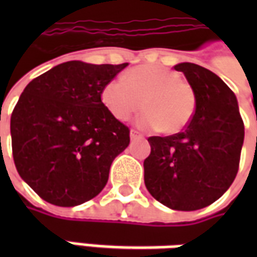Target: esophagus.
<instances>
[{"instance_id": "esophagus-1", "label": "esophagus", "mask_w": 257, "mask_h": 257, "mask_svg": "<svg viewBox=\"0 0 257 257\" xmlns=\"http://www.w3.org/2000/svg\"><path fill=\"white\" fill-rule=\"evenodd\" d=\"M131 139H132V140L143 139V135L139 134L138 131H131Z\"/></svg>"}]
</instances>
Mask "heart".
<instances>
[{"instance_id":"1","label":"heart","mask_w":257,"mask_h":257,"mask_svg":"<svg viewBox=\"0 0 257 257\" xmlns=\"http://www.w3.org/2000/svg\"><path fill=\"white\" fill-rule=\"evenodd\" d=\"M101 103L112 117L128 121L142 106L139 125L160 129L167 135L179 134L193 119L197 99L189 82L171 68L157 64H140L108 81L100 95Z\"/></svg>"}]
</instances>
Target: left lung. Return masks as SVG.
Instances as JSON below:
<instances>
[{
	"label": "left lung",
	"instance_id": "8db88e82",
	"mask_svg": "<svg viewBox=\"0 0 257 257\" xmlns=\"http://www.w3.org/2000/svg\"><path fill=\"white\" fill-rule=\"evenodd\" d=\"M173 68L184 73L197 107L183 132L149 138L145 184L168 208L197 210L220 198L237 176L243 121L234 92L215 73L194 63Z\"/></svg>",
	"mask_w": 257,
	"mask_h": 257
}]
</instances>
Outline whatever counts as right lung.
I'll list each match as a JSON object with an SVG mask.
<instances>
[{
  "instance_id": "1",
  "label": "right lung",
  "mask_w": 257,
  "mask_h": 257,
  "mask_svg": "<svg viewBox=\"0 0 257 257\" xmlns=\"http://www.w3.org/2000/svg\"><path fill=\"white\" fill-rule=\"evenodd\" d=\"M126 66L71 60L22 92L11 115L15 167L44 201L75 206L104 189L111 162L131 139L100 95Z\"/></svg>"
}]
</instances>
